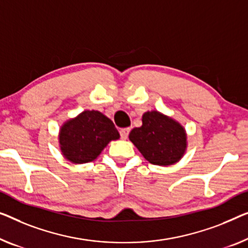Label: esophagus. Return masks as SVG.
Masks as SVG:
<instances>
[{
	"label": "esophagus",
	"mask_w": 248,
	"mask_h": 248,
	"mask_svg": "<svg viewBox=\"0 0 248 248\" xmlns=\"http://www.w3.org/2000/svg\"><path fill=\"white\" fill-rule=\"evenodd\" d=\"M129 132H130V128H123V129H120V137H121V139H124V140L127 139L128 136H129Z\"/></svg>",
	"instance_id": "esophagus-1"
}]
</instances>
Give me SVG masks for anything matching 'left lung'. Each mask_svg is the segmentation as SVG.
I'll return each mask as SVG.
<instances>
[{
  "mask_svg": "<svg viewBox=\"0 0 248 248\" xmlns=\"http://www.w3.org/2000/svg\"><path fill=\"white\" fill-rule=\"evenodd\" d=\"M129 139L153 165L170 166L184 156L187 147L186 131L182 124L158 111L142 116V125L134 128Z\"/></svg>",
  "mask_w": 248,
  "mask_h": 248,
  "instance_id": "8db88e82",
  "label": "left lung"
}]
</instances>
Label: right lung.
<instances>
[{"label": "right lung", "instance_id": "right-lung-1", "mask_svg": "<svg viewBox=\"0 0 248 248\" xmlns=\"http://www.w3.org/2000/svg\"><path fill=\"white\" fill-rule=\"evenodd\" d=\"M119 132L109 118L95 110H86L62 125L59 141L63 156L73 164L94 160Z\"/></svg>", "mask_w": 248, "mask_h": 248}]
</instances>
